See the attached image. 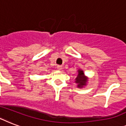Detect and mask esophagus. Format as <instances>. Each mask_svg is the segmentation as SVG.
<instances>
[{"instance_id": "34e87169", "label": "esophagus", "mask_w": 126, "mask_h": 126, "mask_svg": "<svg viewBox=\"0 0 126 126\" xmlns=\"http://www.w3.org/2000/svg\"><path fill=\"white\" fill-rule=\"evenodd\" d=\"M62 69H63V67H62V66H61V65H58V66H57V69H58L59 71H61Z\"/></svg>"}]
</instances>
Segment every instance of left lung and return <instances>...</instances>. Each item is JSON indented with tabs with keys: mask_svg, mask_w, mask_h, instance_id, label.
<instances>
[{
	"mask_svg": "<svg viewBox=\"0 0 126 126\" xmlns=\"http://www.w3.org/2000/svg\"><path fill=\"white\" fill-rule=\"evenodd\" d=\"M77 72L78 75L75 81V82L77 84V87L79 88H84L85 86H87V84L89 81V78L85 75L84 71L82 69H79Z\"/></svg>",
	"mask_w": 126,
	"mask_h": 126,
	"instance_id": "8db88e82",
	"label": "left lung"
}]
</instances>
